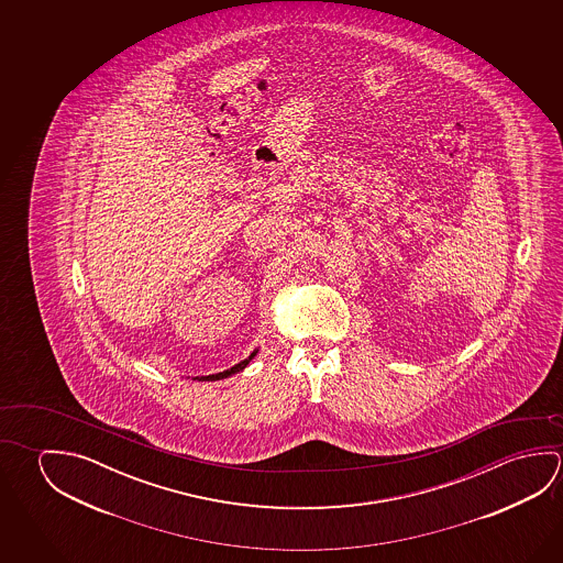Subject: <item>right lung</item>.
Returning a JSON list of instances; mask_svg holds the SVG:
<instances>
[{"mask_svg": "<svg viewBox=\"0 0 563 563\" xmlns=\"http://www.w3.org/2000/svg\"><path fill=\"white\" fill-rule=\"evenodd\" d=\"M255 353H257V351H253V353H251L250 360L241 361V363H238V365H233L231 369L223 371V373H218V375H208V377L203 378H206V380H220V378L230 377V375H233V373L245 369V367H247V363H250V361L255 357Z\"/></svg>", "mask_w": 563, "mask_h": 563, "instance_id": "right-lung-1", "label": "right lung"}]
</instances>
